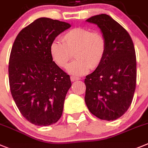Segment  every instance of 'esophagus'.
Masks as SVG:
<instances>
[{"instance_id": "esophagus-1", "label": "esophagus", "mask_w": 148, "mask_h": 148, "mask_svg": "<svg viewBox=\"0 0 148 148\" xmlns=\"http://www.w3.org/2000/svg\"><path fill=\"white\" fill-rule=\"evenodd\" d=\"M70 79H71L72 82H75V81H78L81 79L80 78H79V77L75 76V75H72V76L70 77Z\"/></svg>"}]
</instances>
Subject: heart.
Returning a JSON list of instances; mask_svg holds the SVG:
<instances>
[{
	"mask_svg": "<svg viewBox=\"0 0 148 148\" xmlns=\"http://www.w3.org/2000/svg\"><path fill=\"white\" fill-rule=\"evenodd\" d=\"M63 43L53 41L50 52L53 60L61 68H66L75 53V58L68 67V72L82 75L90 69H96L103 62L107 50V42L99 31L84 27L70 29L62 36Z\"/></svg>",
	"mask_w": 148,
	"mask_h": 148,
	"instance_id": "b5f03b06",
	"label": "heart"
}]
</instances>
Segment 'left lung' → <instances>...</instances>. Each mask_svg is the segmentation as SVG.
<instances>
[{
	"label": "left lung",
	"mask_w": 148,
	"mask_h": 148,
	"mask_svg": "<svg viewBox=\"0 0 148 148\" xmlns=\"http://www.w3.org/2000/svg\"><path fill=\"white\" fill-rule=\"evenodd\" d=\"M87 21L101 29L107 50L100 65L86 76L84 100L88 109L101 120L114 121L128 110L136 86V55L129 33L106 14Z\"/></svg>",
	"instance_id": "left-lung-1"
}]
</instances>
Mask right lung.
I'll return each mask as SVG.
<instances>
[{
	"instance_id": "right-lung-1",
	"label": "right lung",
	"mask_w": 148,
	"mask_h": 148,
	"mask_svg": "<svg viewBox=\"0 0 148 148\" xmlns=\"http://www.w3.org/2000/svg\"><path fill=\"white\" fill-rule=\"evenodd\" d=\"M70 25L40 18L16 36L9 60L11 94L25 119L49 126L60 118L70 77L53 61L50 46Z\"/></svg>"
}]
</instances>
